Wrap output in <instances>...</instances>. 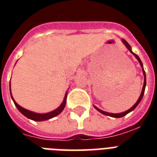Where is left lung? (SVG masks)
<instances>
[{"label": "left lung", "instance_id": "1", "mask_svg": "<svg viewBox=\"0 0 157 157\" xmlns=\"http://www.w3.org/2000/svg\"><path fill=\"white\" fill-rule=\"evenodd\" d=\"M122 41H123V43H124V45H125V46L127 47V49L130 51V52L132 53V54H134V56H135V58H136L137 59H138V61L139 62V63H140V65H141L142 67V68H143V72H144V86H143V90H142V93L141 94H140V96H139V99H138V101L136 102V103L133 106V107L130 108V109L129 110H127V111H125V112H121V113H109V112H103V111H102V110L100 109H98V107H96L95 106H94V107H95L96 109L98 110V112H101L102 114L103 115H106V116H109V117H115V118H119V117H124V116H125L126 114H128L129 112H130L131 111H133V110L135 108V107L139 105V103H140V101H141V99L143 98V96H144V91H145V87H146V74H145V71H144V67H143V63H142V62L141 60H140V59H139V57L136 54H134V53H133L131 51V47H130V45H129V43L127 42L126 40H124V39H122Z\"/></svg>", "mask_w": 157, "mask_h": 157}]
</instances>
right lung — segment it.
I'll use <instances>...</instances> for the list:
<instances>
[{"label":"right lung","instance_id":"obj_1","mask_svg":"<svg viewBox=\"0 0 157 157\" xmlns=\"http://www.w3.org/2000/svg\"><path fill=\"white\" fill-rule=\"evenodd\" d=\"M10 95L11 98L13 99V103H14V105H15L17 108L18 109V111L22 113L23 115H24L26 117H28L29 119L33 120V121H45V120H49L50 118H52V117H56L59 114H60L62 112V111L64 109V107H65V105H66V99H67V94L64 97V100L63 102L62 103V104L59 106L56 110H54L53 112H50L49 113H45V114H39V113H36V112H31V111H28L27 109H24L23 107H22L21 106L18 104V103H16L15 101L13 100V97H12V94H11L10 92Z\"/></svg>","mask_w":157,"mask_h":157}]
</instances>
